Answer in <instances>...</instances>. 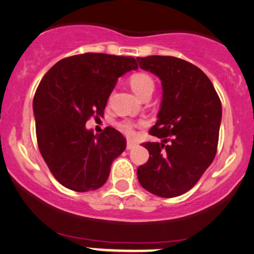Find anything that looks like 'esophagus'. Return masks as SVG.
Returning <instances> with one entry per match:
<instances>
[{"label":"esophagus","mask_w":254,"mask_h":254,"mask_svg":"<svg viewBox=\"0 0 254 254\" xmlns=\"http://www.w3.org/2000/svg\"><path fill=\"white\" fill-rule=\"evenodd\" d=\"M137 144L135 142H131V140H127V150H131V149H133L135 148Z\"/></svg>","instance_id":"34e87169"}]
</instances>
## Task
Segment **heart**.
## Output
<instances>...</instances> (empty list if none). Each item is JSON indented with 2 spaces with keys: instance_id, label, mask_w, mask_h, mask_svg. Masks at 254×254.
I'll use <instances>...</instances> for the list:
<instances>
[{
  "instance_id": "1",
  "label": "heart",
  "mask_w": 254,
  "mask_h": 254,
  "mask_svg": "<svg viewBox=\"0 0 254 254\" xmlns=\"http://www.w3.org/2000/svg\"><path fill=\"white\" fill-rule=\"evenodd\" d=\"M130 86L132 91L139 98H142L144 94L152 92L155 87V82L152 80L150 75L145 74V73H136V74L130 77ZM119 127L123 131L127 136H133L135 133V125L131 123L130 121H124L119 124Z\"/></svg>"
}]
</instances>
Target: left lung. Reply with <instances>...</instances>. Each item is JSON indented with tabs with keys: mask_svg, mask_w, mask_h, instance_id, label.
Segmentation results:
<instances>
[{
	"mask_svg": "<svg viewBox=\"0 0 254 254\" xmlns=\"http://www.w3.org/2000/svg\"><path fill=\"white\" fill-rule=\"evenodd\" d=\"M139 67L161 80L162 100L149 161L137 169L143 188L161 197H175L193 188L216 154L221 102L212 81L193 64L175 57L136 58Z\"/></svg>",
	"mask_w": 254,
	"mask_h": 254,
	"instance_id": "left-lung-1",
	"label": "left lung"
}]
</instances>
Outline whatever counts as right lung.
I'll return each instance as SVG.
<instances>
[{
  "instance_id": "obj_1",
  "label": "right lung",
  "mask_w": 254,
  "mask_h": 254,
  "mask_svg": "<svg viewBox=\"0 0 254 254\" xmlns=\"http://www.w3.org/2000/svg\"><path fill=\"white\" fill-rule=\"evenodd\" d=\"M138 68L132 57L85 53L60 60L33 100L40 152L58 182L74 191L100 188L127 140L114 127L94 135L85 125L103 116L119 77Z\"/></svg>"
}]
</instances>
